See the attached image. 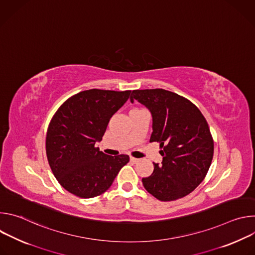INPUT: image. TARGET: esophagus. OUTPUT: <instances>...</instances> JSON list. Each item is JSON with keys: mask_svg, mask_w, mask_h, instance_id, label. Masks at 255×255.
Listing matches in <instances>:
<instances>
[{"mask_svg": "<svg viewBox=\"0 0 255 255\" xmlns=\"http://www.w3.org/2000/svg\"><path fill=\"white\" fill-rule=\"evenodd\" d=\"M130 161L133 162V163H136V162L138 161V158H135V157H133V156H130Z\"/></svg>", "mask_w": 255, "mask_h": 255, "instance_id": "1", "label": "esophagus"}]
</instances>
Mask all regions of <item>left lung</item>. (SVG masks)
Segmentation results:
<instances>
[{"mask_svg": "<svg viewBox=\"0 0 255 255\" xmlns=\"http://www.w3.org/2000/svg\"><path fill=\"white\" fill-rule=\"evenodd\" d=\"M137 100L152 115L150 142L159 143L162 165L153 163L143 186L159 201L168 202L192 193L205 178L214 154V141L201 111L188 99L163 90H134Z\"/></svg>", "mask_w": 255, "mask_h": 255, "instance_id": "8db88e82", "label": "left lung"}]
</instances>
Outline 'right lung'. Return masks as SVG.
I'll use <instances>...</instances> for the list:
<instances>
[{
  "mask_svg": "<svg viewBox=\"0 0 255 255\" xmlns=\"http://www.w3.org/2000/svg\"><path fill=\"white\" fill-rule=\"evenodd\" d=\"M130 93L84 91L67 99L53 115L46 134V155L58 183L72 195L84 199L102 195L128 163V155H107L95 144Z\"/></svg>",
  "mask_w": 255,
  "mask_h": 255,
  "instance_id": "1",
  "label": "right lung"
}]
</instances>
